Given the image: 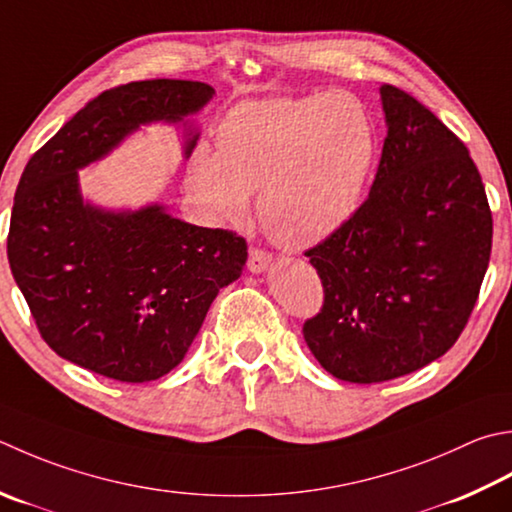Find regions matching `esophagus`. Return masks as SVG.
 Instances as JSON below:
<instances>
[{
    "label": "esophagus",
    "mask_w": 512,
    "mask_h": 512,
    "mask_svg": "<svg viewBox=\"0 0 512 512\" xmlns=\"http://www.w3.org/2000/svg\"><path fill=\"white\" fill-rule=\"evenodd\" d=\"M273 262V255L268 253L264 248H250L248 253V270L250 273H264V270Z\"/></svg>",
    "instance_id": "obj_1"
}]
</instances>
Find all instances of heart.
I'll list each match as a JSON object with an SVG mask.
<instances>
[{
	"label": "heart",
	"instance_id": "obj_1",
	"mask_svg": "<svg viewBox=\"0 0 512 512\" xmlns=\"http://www.w3.org/2000/svg\"><path fill=\"white\" fill-rule=\"evenodd\" d=\"M215 155L199 146L188 188L217 222L248 217L250 195L264 233L308 248L342 228L362 204L373 164V124L353 93L264 99L235 106L217 128Z\"/></svg>",
	"mask_w": 512,
	"mask_h": 512
}]
</instances>
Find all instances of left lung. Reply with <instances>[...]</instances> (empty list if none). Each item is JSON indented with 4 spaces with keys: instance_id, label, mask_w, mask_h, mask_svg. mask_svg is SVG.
<instances>
[{
    "instance_id": "left-lung-1",
    "label": "left lung",
    "mask_w": 512,
    "mask_h": 512,
    "mask_svg": "<svg viewBox=\"0 0 512 512\" xmlns=\"http://www.w3.org/2000/svg\"><path fill=\"white\" fill-rule=\"evenodd\" d=\"M386 113L375 182L348 222L306 250L324 304L304 322L330 375L377 384L453 348L482 288L493 215L466 144L406 90L379 88Z\"/></svg>"
}]
</instances>
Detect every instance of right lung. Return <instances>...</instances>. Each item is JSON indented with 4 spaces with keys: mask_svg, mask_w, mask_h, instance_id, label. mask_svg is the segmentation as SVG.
I'll return each mask as SVG.
<instances>
[{
    "mask_svg": "<svg viewBox=\"0 0 512 512\" xmlns=\"http://www.w3.org/2000/svg\"><path fill=\"white\" fill-rule=\"evenodd\" d=\"M213 86L146 79L104 90L28 159L8 228V264L39 335L59 357L117 382L170 373L219 290L242 275L246 239L170 217L164 206L97 208L77 170L148 122L177 124ZM197 135L188 133L184 155Z\"/></svg>",
    "mask_w": 512,
    "mask_h": 512,
    "instance_id": "obj_1",
    "label": "right lung"
}]
</instances>
